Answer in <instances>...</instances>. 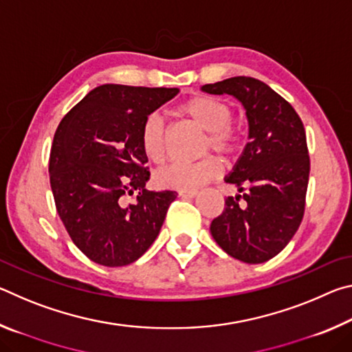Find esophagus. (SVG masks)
I'll use <instances>...</instances> for the list:
<instances>
[{"instance_id": "obj_1", "label": "esophagus", "mask_w": 352, "mask_h": 352, "mask_svg": "<svg viewBox=\"0 0 352 352\" xmlns=\"http://www.w3.org/2000/svg\"><path fill=\"white\" fill-rule=\"evenodd\" d=\"M178 195H180L182 199H192L197 195V190L195 189H188V190H178Z\"/></svg>"}]
</instances>
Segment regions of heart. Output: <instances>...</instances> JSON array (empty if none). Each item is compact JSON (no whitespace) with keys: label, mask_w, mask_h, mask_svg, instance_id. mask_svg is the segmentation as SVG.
<instances>
[{"label":"heart","mask_w":352,"mask_h":352,"mask_svg":"<svg viewBox=\"0 0 352 352\" xmlns=\"http://www.w3.org/2000/svg\"><path fill=\"white\" fill-rule=\"evenodd\" d=\"M178 113L188 118L195 126L206 132L204 142L205 151H216L220 155L230 157L239 147V132L231 124V109L216 98L197 94L178 107ZM141 147L146 157L155 164H162L166 158L168 147V132L164 119L158 113L146 118L141 129ZM222 172L216 157H205L195 163H174L160 170L157 183L169 189H195L210 180L217 178Z\"/></svg>","instance_id":"b5f03b06"}]
</instances>
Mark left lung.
<instances>
[{"instance_id": "obj_1", "label": "left lung", "mask_w": 352, "mask_h": 352, "mask_svg": "<svg viewBox=\"0 0 352 352\" xmlns=\"http://www.w3.org/2000/svg\"><path fill=\"white\" fill-rule=\"evenodd\" d=\"M201 90L234 96L248 119L247 146L225 177L241 194L225 199L211 234L225 253L261 264L287 245L305 214L311 170L305 126L287 100L253 77H231Z\"/></svg>"}]
</instances>
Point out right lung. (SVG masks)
Here are the masks:
<instances>
[{
	"label": "right lung",
	"instance_id": "add662e5",
	"mask_svg": "<svg viewBox=\"0 0 352 352\" xmlns=\"http://www.w3.org/2000/svg\"><path fill=\"white\" fill-rule=\"evenodd\" d=\"M178 91L105 83L58 124L50 157L56 208L76 247L96 264L122 267L141 258L177 199L175 190L146 189L141 129Z\"/></svg>",
	"mask_w": 352,
	"mask_h": 352
}]
</instances>
